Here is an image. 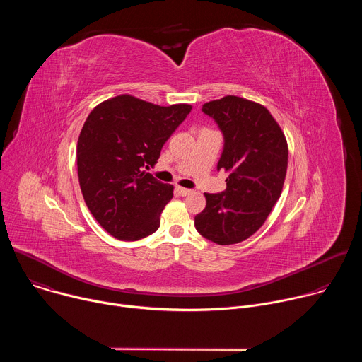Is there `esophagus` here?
Here are the masks:
<instances>
[{
  "label": "esophagus",
  "instance_id": "obj_1",
  "mask_svg": "<svg viewBox=\"0 0 362 362\" xmlns=\"http://www.w3.org/2000/svg\"><path fill=\"white\" fill-rule=\"evenodd\" d=\"M176 190H177V193L180 194V196H187V194H190L192 193V190L190 189H185V187H176Z\"/></svg>",
  "mask_w": 362,
  "mask_h": 362
}]
</instances>
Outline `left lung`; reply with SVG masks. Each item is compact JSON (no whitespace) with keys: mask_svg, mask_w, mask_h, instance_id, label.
<instances>
[{"mask_svg":"<svg viewBox=\"0 0 362 362\" xmlns=\"http://www.w3.org/2000/svg\"><path fill=\"white\" fill-rule=\"evenodd\" d=\"M202 112L223 133L218 170L229 173L226 190L204 193L196 230L218 245L252 236L278 202L288 168V143L276 120L259 103L238 95L204 103Z\"/></svg>","mask_w":362,"mask_h":362,"instance_id":"left-lung-1","label":"left lung"}]
</instances>
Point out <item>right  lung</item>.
I'll use <instances>...</instances> for the list:
<instances>
[{
  "instance_id": "obj_1",
  "label": "right lung",
  "mask_w": 362,
  "mask_h": 362,
  "mask_svg": "<svg viewBox=\"0 0 362 362\" xmlns=\"http://www.w3.org/2000/svg\"><path fill=\"white\" fill-rule=\"evenodd\" d=\"M190 105L169 107L122 94L100 103L88 115L77 141V172L88 211L120 240L156 232L173 197V186L144 169L154 166Z\"/></svg>"
}]
</instances>
